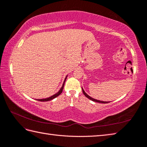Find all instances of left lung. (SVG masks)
<instances>
[{
    "label": "left lung",
    "mask_w": 147,
    "mask_h": 147,
    "mask_svg": "<svg viewBox=\"0 0 147 147\" xmlns=\"http://www.w3.org/2000/svg\"><path fill=\"white\" fill-rule=\"evenodd\" d=\"M82 90H83V94L85 95V96L87 97V98H88L89 99H90V100H93V101H94V102H99V103H108V102H105V101H101V100H96V99H93L92 97H90L88 96V95H87V94H86L85 92V91L83 90V88H82Z\"/></svg>",
    "instance_id": "1"
}]
</instances>
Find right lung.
Returning <instances> with one entry per match:
<instances>
[{"label": "right lung", "instance_id": "obj_1", "mask_svg": "<svg viewBox=\"0 0 147 147\" xmlns=\"http://www.w3.org/2000/svg\"><path fill=\"white\" fill-rule=\"evenodd\" d=\"M65 80H66V78H65V80H64V84H63L62 88L60 89V90L57 92V94H55V95H53V96H51L50 97H48V98H47V99H37V100H39V101H48V100H52L53 99L55 98V97H57V96H59V95L61 94L62 92V90H63V88H64V83L65 82Z\"/></svg>", "mask_w": 147, "mask_h": 147}]
</instances>
